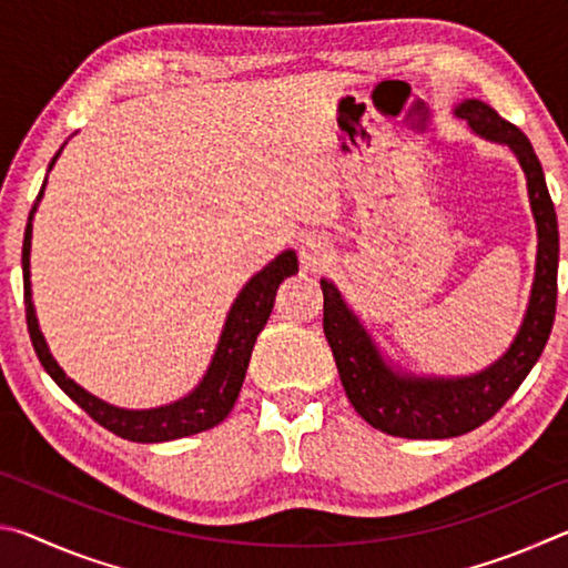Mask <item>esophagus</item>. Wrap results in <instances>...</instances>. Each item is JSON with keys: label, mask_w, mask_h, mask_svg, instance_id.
<instances>
[{"label": "esophagus", "mask_w": 568, "mask_h": 568, "mask_svg": "<svg viewBox=\"0 0 568 568\" xmlns=\"http://www.w3.org/2000/svg\"><path fill=\"white\" fill-rule=\"evenodd\" d=\"M297 257H301L303 271L321 273L333 263V245L323 235H307L297 247Z\"/></svg>", "instance_id": "obj_1"}]
</instances>
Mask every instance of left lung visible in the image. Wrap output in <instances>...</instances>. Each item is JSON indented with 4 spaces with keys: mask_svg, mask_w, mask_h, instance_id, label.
Instances as JSON below:
<instances>
[{
    "mask_svg": "<svg viewBox=\"0 0 568 568\" xmlns=\"http://www.w3.org/2000/svg\"><path fill=\"white\" fill-rule=\"evenodd\" d=\"M480 138L508 145L521 165L528 203L536 220V275L518 331L501 358L486 371L460 378H418L393 371L331 281L323 287V333L338 365L345 396L373 428L400 438H454L494 418L541 358L556 315L559 273V223L536 152L526 134L480 100H464L454 110Z\"/></svg>",
    "mask_w": 568,
    "mask_h": 568,
    "instance_id": "left-lung-1",
    "label": "left lung"
}]
</instances>
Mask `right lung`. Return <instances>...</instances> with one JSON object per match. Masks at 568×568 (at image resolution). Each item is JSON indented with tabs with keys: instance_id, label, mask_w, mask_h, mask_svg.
<instances>
[{
	"instance_id": "1",
	"label": "right lung",
	"mask_w": 568,
	"mask_h": 568,
	"mask_svg": "<svg viewBox=\"0 0 568 568\" xmlns=\"http://www.w3.org/2000/svg\"><path fill=\"white\" fill-rule=\"evenodd\" d=\"M60 152L52 158L50 170L54 165V160L60 158ZM42 195H44V185L40 190V195H37V203H40ZM37 203L32 207L30 220H27L24 245H22L27 331H30L37 358H40L44 371L50 373L57 386H60L67 396L77 403V406L88 413L92 420H98L100 426L112 430V434L120 438L138 440V444H162V440L192 436V434H200V430L213 428L220 420L227 418V413L235 406L240 388H243L253 345L273 313L277 287H281L285 277L297 273V257L293 250H285L283 255H277L271 265H265L261 273L250 277V283L240 291L233 307H230L227 313L225 328H223V335H220L213 363H210L205 378L200 381V386L192 390L190 396L170 403V406L148 408V410H128V408L110 406V403L94 398L92 393L77 386L72 378L64 376V371L57 365L50 348H47L44 335L40 331V325H37L32 287H30L32 285L30 283L32 217H34Z\"/></svg>"
}]
</instances>
